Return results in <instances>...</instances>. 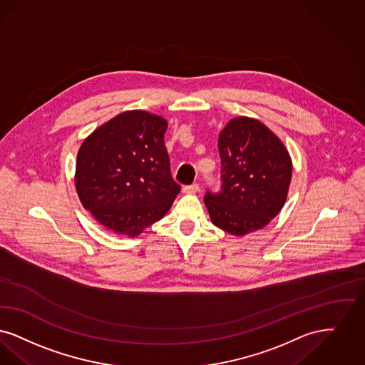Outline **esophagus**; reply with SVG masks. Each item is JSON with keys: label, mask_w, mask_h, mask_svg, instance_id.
<instances>
[{"label": "esophagus", "mask_w": 365, "mask_h": 365, "mask_svg": "<svg viewBox=\"0 0 365 365\" xmlns=\"http://www.w3.org/2000/svg\"><path fill=\"white\" fill-rule=\"evenodd\" d=\"M199 190V184H190V185H185L182 188L184 193H196Z\"/></svg>", "instance_id": "1"}]
</instances>
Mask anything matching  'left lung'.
Listing matches in <instances>:
<instances>
[{"mask_svg": "<svg viewBox=\"0 0 365 365\" xmlns=\"http://www.w3.org/2000/svg\"><path fill=\"white\" fill-rule=\"evenodd\" d=\"M221 190L205 195L212 223L235 236L264 227L285 205L292 160L282 142L260 121L238 117L218 139Z\"/></svg>", "mask_w": 365, "mask_h": 365, "instance_id": "1", "label": "left lung"}]
</instances>
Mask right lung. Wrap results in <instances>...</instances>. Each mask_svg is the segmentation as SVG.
I'll use <instances>...</instances> for the list:
<instances>
[{
	"mask_svg": "<svg viewBox=\"0 0 365 365\" xmlns=\"http://www.w3.org/2000/svg\"><path fill=\"white\" fill-rule=\"evenodd\" d=\"M165 118L121 113L80 147L75 184L80 202L114 233L135 237L163 218L181 187L170 173Z\"/></svg>",
	"mask_w": 365,
	"mask_h": 365,
	"instance_id": "add662e5",
	"label": "right lung"
}]
</instances>
